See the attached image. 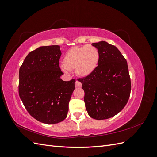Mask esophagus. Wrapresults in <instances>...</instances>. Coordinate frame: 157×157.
I'll use <instances>...</instances> for the list:
<instances>
[{"label":"esophagus","instance_id":"obj_1","mask_svg":"<svg viewBox=\"0 0 157 157\" xmlns=\"http://www.w3.org/2000/svg\"><path fill=\"white\" fill-rule=\"evenodd\" d=\"M82 86V84L80 83L78 80H76L75 82V87L76 88H81Z\"/></svg>","mask_w":157,"mask_h":157}]
</instances>
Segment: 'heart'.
<instances>
[{"label": "heart", "instance_id": "heart-1", "mask_svg": "<svg viewBox=\"0 0 157 157\" xmlns=\"http://www.w3.org/2000/svg\"><path fill=\"white\" fill-rule=\"evenodd\" d=\"M99 61V52L96 47L84 45L75 46L66 52L61 69L68 73L70 70L81 77H86L94 72Z\"/></svg>", "mask_w": 157, "mask_h": 157}]
</instances>
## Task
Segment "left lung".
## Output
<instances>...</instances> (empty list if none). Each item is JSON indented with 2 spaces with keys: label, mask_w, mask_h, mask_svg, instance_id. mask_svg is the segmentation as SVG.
<instances>
[{
  "label": "left lung",
  "mask_w": 157,
  "mask_h": 157,
  "mask_svg": "<svg viewBox=\"0 0 157 157\" xmlns=\"http://www.w3.org/2000/svg\"><path fill=\"white\" fill-rule=\"evenodd\" d=\"M99 52L96 69L79 78L84 90V103L90 117L104 120L113 117L125 107L131 91L126 59L116 46L105 41L92 44Z\"/></svg>",
  "instance_id": "1"
}]
</instances>
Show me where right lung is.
<instances>
[{"instance_id":"obj_1","label":"right lung","mask_w":157,"mask_h":157,"mask_svg":"<svg viewBox=\"0 0 157 157\" xmlns=\"http://www.w3.org/2000/svg\"><path fill=\"white\" fill-rule=\"evenodd\" d=\"M60 46H40L29 52L19 71V95L30 115L45 124L67 116L75 80L63 81L59 66Z\"/></svg>"}]
</instances>
